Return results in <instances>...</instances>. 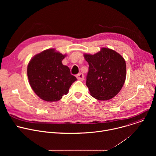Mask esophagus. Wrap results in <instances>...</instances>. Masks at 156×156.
<instances>
[{
    "instance_id": "esophagus-1",
    "label": "esophagus",
    "mask_w": 156,
    "mask_h": 156,
    "mask_svg": "<svg viewBox=\"0 0 156 156\" xmlns=\"http://www.w3.org/2000/svg\"><path fill=\"white\" fill-rule=\"evenodd\" d=\"M76 78H77L78 80H80V81H83V80H84V75H83V74L81 73H78V75H76Z\"/></svg>"
}]
</instances>
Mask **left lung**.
I'll list each match as a JSON object with an SVG mask.
<instances>
[{
  "mask_svg": "<svg viewBox=\"0 0 156 156\" xmlns=\"http://www.w3.org/2000/svg\"><path fill=\"white\" fill-rule=\"evenodd\" d=\"M89 64L86 84L91 96L107 101L115 96L125 81L126 63L121 55L103 48L94 54H84Z\"/></svg>",
  "mask_w": 156,
  "mask_h": 156,
  "instance_id": "left-lung-1",
  "label": "left lung"
}]
</instances>
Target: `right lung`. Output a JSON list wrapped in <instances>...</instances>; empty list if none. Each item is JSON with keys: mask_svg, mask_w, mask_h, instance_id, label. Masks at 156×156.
Returning a JSON list of instances; mask_svg holds the SVG:
<instances>
[{"mask_svg": "<svg viewBox=\"0 0 156 156\" xmlns=\"http://www.w3.org/2000/svg\"><path fill=\"white\" fill-rule=\"evenodd\" d=\"M65 56L49 49L36 55L30 61L27 68L29 83L41 99L48 102L60 100L76 80L68 66L62 63Z\"/></svg>", "mask_w": 156, "mask_h": 156, "instance_id": "obj_1", "label": "right lung"}]
</instances>
